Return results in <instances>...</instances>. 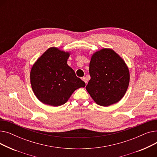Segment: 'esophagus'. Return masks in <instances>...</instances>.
I'll list each match as a JSON object with an SVG mask.
<instances>
[{
	"label": "esophagus",
	"instance_id": "obj_1",
	"mask_svg": "<svg viewBox=\"0 0 157 157\" xmlns=\"http://www.w3.org/2000/svg\"><path fill=\"white\" fill-rule=\"evenodd\" d=\"M81 79L83 80V81L85 82V84H86V83H87V80H86V78H85V77H83V78H81Z\"/></svg>",
	"mask_w": 157,
	"mask_h": 157
}]
</instances>
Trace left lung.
<instances>
[{
  "mask_svg": "<svg viewBox=\"0 0 157 157\" xmlns=\"http://www.w3.org/2000/svg\"><path fill=\"white\" fill-rule=\"evenodd\" d=\"M91 79L86 86L96 104L108 107L125 95L130 72L124 60L113 49L102 48L95 52L89 65Z\"/></svg>",
  "mask_w": 157,
  "mask_h": 157,
  "instance_id": "1",
  "label": "left lung"
}]
</instances>
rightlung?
<instances>
[{
  "instance_id": "1",
  "label": "right lung",
  "mask_w": 157,
  "mask_h": 157,
  "mask_svg": "<svg viewBox=\"0 0 157 157\" xmlns=\"http://www.w3.org/2000/svg\"><path fill=\"white\" fill-rule=\"evenodd\" d=\"M69 52L51 47L32 65L30 79L32 89L41 102L54 107L67 102L76 90L85 83L67 65Z\"/></svg>"
}]
</instances>
